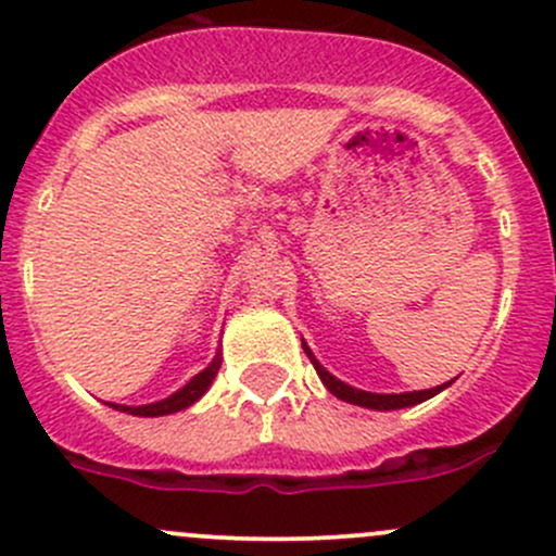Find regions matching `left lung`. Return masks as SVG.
<instances>
[{"instance_id":"obj_1","label":"left lung","mask_w":556,"mask_h":556,"mask_svg":"<svg viewBox=\"0 0 556 556\" xmlns=\"http://www.w3.org/2000/svg\"><path fill=\"white\" fill-rule=\"evenodd\" d=\"M304 352L309 355L314 371H317V377L323 379V384L328 387L330 392H333L336 397H341V401L346 403H355V406H366V408H379V412H390V408H406V406H417V403L428 401V397H433L435 392L444 390L446 384H439L433 387V390H417V392H401V395H377V392H363V390H355V387L339 382L336 377H330L328 371H325L323 366H319L317 361H314V355L309 352V346L304 344Z\"/></svg>"}]
</instances>
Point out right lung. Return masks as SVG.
<instances>
[{
	"instance_id": "obj_1",
	"label": "right lung",
	"mask_w": 556,
	"mask_h": 556,
	"mask_svg": "<svg viewBox=\"0 0 556 556\" xmlns=\"http://www.w3.org/2000/svg\"><path fill=\"white\" fill-rule=\"evenodd\" d=\"M217 368H220V357H215V361L210 363V368H204L201 374H195V377L190 379V382L185 384L182 390H177L172 397H166V401L150 403V406H112V408H121V412L137 414V417H164V414L182 412V408H188L190 403H195L201 395H204L206 387H210L212 379H215Z\"/></svg>"
}]
</instances>
